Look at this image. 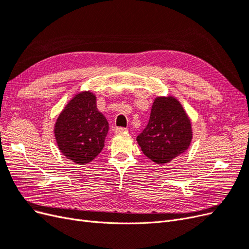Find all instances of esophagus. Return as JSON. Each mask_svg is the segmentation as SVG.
Wrapping results in <instances>:
<instances>
[{
	"instance_id": "1",
	"label": "esophagus",
	"mask_w": 249,
	"mask_h": 249,
	"mask_svg": "<svg viewBox=\"0 0 249 249\" xmlns=\"http://www.w3.org/2000/svg\"><path fill=\"white\" fill-rule=\"evenodd\" d=\"M126 131H127L126 127H122V126H117V127H115V130H114V132H115L116 134L124 133V132H126Z\"/></svg>"
}]
</instances>
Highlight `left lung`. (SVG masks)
Listing matches in <instances>:
<instances>
[{
    "label": "left lung",
    "instance_id": "8db88e82",
    "mask_svg": "<svg viewBox=\"0 0 249 249\" xmlns=\"http://www.w3.org/2000/svg\"><path fill=\"white\" fill-rule=\"evenodd\" d=\"M192 139L191 124L180 104L171 96L157 97L149 120L138 136L141 150L158 164L184 153Z\"/></svg>",
    "mask_w": 249,
    "mask_h": 249
}]
</instances>
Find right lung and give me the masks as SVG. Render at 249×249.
Wrapping results in <instances>:
<instances>
[{
  "mask_svg": "<svg viewBox=\"0 0 249 249\" xmlns=\"http://www.w3.org/2000/svg\"><path fill=\"white\" fill-rule=\"evenodd\" d=\"M108 129L107 119L96 108L95 96L82 92L59 115L55 136L65 157L77 164H86L102 152Z\"/></svg>",
  "mask_w": 249,
  "mask_h": 249,
  "instance_id": "obj_1",
  "label": "right lung"
}]
</instances>
